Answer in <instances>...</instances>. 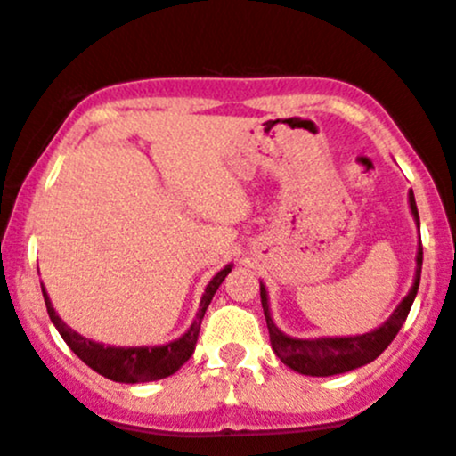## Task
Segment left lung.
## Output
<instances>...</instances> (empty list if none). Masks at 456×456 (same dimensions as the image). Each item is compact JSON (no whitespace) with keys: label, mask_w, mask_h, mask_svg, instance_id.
<instances>
[{"label":"left lung","mask_w":456,"mask_h":456,"mask_svg":"<svg viewBox=\"0 0 456 456\" xmlns=\"http://www.w3.org/2000/svg\"><path fill=\"white\" fill-rule=\"evenodd\" d=\"M410 208L411 216H414L416 227L420 229L419 220V208H416L414 193L410 191ZM420 267H423V245H419V252H416V274L414 283H411L410 292H407L405 299L398 304V308L391 313V317L387 319L385 324L378 326L376 330L364 335H348V338H314V339H299L286 335L279 326L274 324L270 313V301H267V290L261 283V304L263 313H265L267 330H270V342L274 353L279 355V360L286 367H290L292 371L304 373V376H338V373L353 371L357 367H364V364L373 362L391 342L398 335L401 326L405 324L407 314H410L411 304L416 299V292H419L420 283Z\"/></svg>","instance_id":"obj_1"}]
</instances>
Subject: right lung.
<instances>
[{
    "label": "right lung",
    "instance_id": "1",
    "mask_svg": "<svg viewBox=\"0 0 456 456\" xmlns=\"http://www.w3.org/2000/svg\"><path fill=\"white\" fill-rule=\"evenodd\" d=\"M232 267L233 265H224L214 279L208 281V286L207 290H204L202 299H200L198 314H195L191 329L186 330L182 338L173 339V342L168 344H161V346H105V344L101 342H92V339L83 338V335L76 333L74 329H69V326L58 317V313H55L53 305H51V299L49 295H46L45 288H42V297H45L46 313H49L51 322H53V326L58 329V333L62 335L67 346H69L89 369H94L96 373H101V376L110 378V380L114 382H126V385L152 382L173 376V373L193 355L204 313H207L208 304L214 299L216 290L220 288L224 276L232 272Z\"/></svg>",
    "mask_w": 456,
    "mask_h": 456
}]
</instances>
